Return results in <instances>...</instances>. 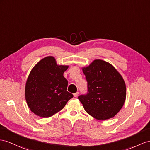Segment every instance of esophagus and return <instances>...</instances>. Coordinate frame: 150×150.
<instances>
[{"label": "esophagus", "mask_w": 150, "mask_h": 150, "mask_svg": "<svg viewBox=\"0 0 150 150\" xmlns=\"http://www.w3.org/2000/svg\"><path fill=\"white\" fill-rule=\"evenodd\" d=\"M78 95H79V93H78V92H76V93H75L74 94V97H77Z\"/></svg>", "instance_id": "esophagus-1"}]
</instances>
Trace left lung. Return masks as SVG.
Listing matches in <instances>:
<instances>
[{
  "label": "left lung",
  "mask_w": 150,
  "mask_h": 150,
  "mask_svg": "<svg viewBox=\"0 0 150 150\" xmlns=\"http://www.w3.org/2000/svg\"><path fill=\"white\" fill-rule=\"evenodd\" d=\"M87 81L86 94L78 97L86 112L99 120L113 118L121 110L126 98L124 79L113 65L95 59L82 68Z\"/></svg>",
  "instance_id": "8db88e82"
}]
</instances>
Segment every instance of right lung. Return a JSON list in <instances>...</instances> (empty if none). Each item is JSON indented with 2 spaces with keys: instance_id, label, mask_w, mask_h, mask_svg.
<instances>
[{
  "instance_id": "obj_1",
  "label": "right lung",
  "mask_w": 150,
  "mask_h": 150,
  "mask_svg": "<svg viewBox=\"0 0 150 150\" xmlns=\"http://www.w3.org/2000/svg\"><path fill=\"white\" fill-rule=\"evenodd\" d=\"M68 68L58 65L53 56L41 59L30 71L26 82L25 99L37 116L48 118L62 110L74 95L67 91L63 74Z\"/></svg>"
}]
</instances>
